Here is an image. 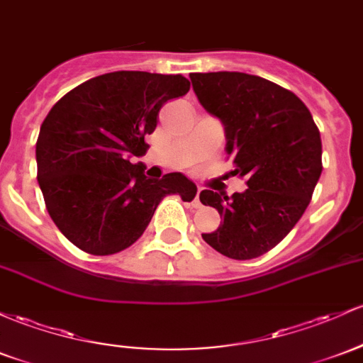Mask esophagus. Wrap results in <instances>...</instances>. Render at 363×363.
<instances>
[{"mask_svg": "<svg viewBox=\"0 0 363 363\" xmlns=\"http://www.w3.org/2000/svg\"><path fill=\"white\" fill-rule=\"evenodd\" d=\"M200 188H198V191H196V196H194V200H193V206L194 208H200L201 206V201H200Z\"/></svg>", "mask_w": 363, "mask_h": 363, "instance_id": "esophagus-1", "label": "esophagus"}]
</instances>
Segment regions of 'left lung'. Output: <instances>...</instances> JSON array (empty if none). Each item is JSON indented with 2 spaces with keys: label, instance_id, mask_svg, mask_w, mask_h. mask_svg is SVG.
Segmentation results:
<instances>
[{
  "label": "left lung",
  "instance_id": "left-lung-1",
  "mask_svg": "<svg viewBox=\"0 0 363 363\" xmlns=\"http://www.w3.org/2000/svg\"><path fill=\"white\" fill-rule=\"evenodd\" d=\"M201 106L222 122L225 151L248 189L222 196L203 189L200 201L222 217L201 234L213 250L252 260L279 245L312 200L322 172V143L312 113L296 94L242 72L189 74Z\"/></svg>",
  "mask_w": 363,
  "mask_h": 363
}]
</instances>
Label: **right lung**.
I'll list each match as a JSON object with an SVG mask.
<instances>
[{"label": "right lung", "mask_w": 363, "mask_h": 363, "mask_svg": "<svg viewBox=\"0 0 363 363\" xmlns=\"http://www.w3.org/2000/svg\"><path fill=\"white\" fill-rule=\"evenodd\" d=\"M177 75L121 70L69 91L46 115L35 143L38 181L50 217L82 252L113 255L143 236L167 194L184 201L196 184L181 172L148 179L146 134L169 99L184 96Z\"/></svg>", "instance_id": "right-lung-1"}]
</instances>
